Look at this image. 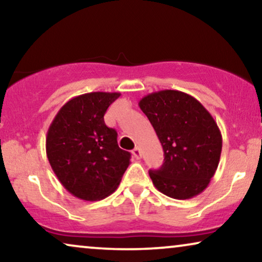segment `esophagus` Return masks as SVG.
<instances>
[{"label": "esophagus", "instance_id": "34e87169", "mask_svg": "<svg viewBox=\"0 0 262 262\" xmlns=\"http://www.w3.org/2000/svg\"><path fill=\"white\" fill-rule=\"evenodd\" d=\"M132 155H134L135 159L139 160L142 157V152H141V149L138 148V146H136V148L132 150Z\"/></svg>", "mask_w": 262, "mask_h": 262}]
</instances>
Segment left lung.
I'll return each instance as SVG.
<instances>
[{
  "mask_svg": "<svg viewBox=\"0 0 262 262\" xmlns=\"http://www.w3.org/2000/svg\"><path fill=\"white\" fill-rule=\"evenodd\" d=\"M139 107L164 152L162 167L149 170L154 186L174 199L200 194L216 173L222 152V135L212 116L193 96L170 89L144 96Z\"/></svg>",
  "mask_w": 262,
  "mask_h": 262,
  "instance_id": "8db88e82",
  "label": "left lung"
}]
</instances>
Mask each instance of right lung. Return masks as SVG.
Returning <instances> with one entry per match:
<instances>
[{
	"mask_svg": "<svg viewBox=\"0 0 262 262\" xmlns=\"http://www.w3.org/2000/svg\"><path fill=\"white\" fill-rule=\"evenodd\" d=\"M120 93L75 96L56 114L46 136V155L63 187L78 199L95 202L116 191L130 164L117 131L103 116Z\"/></svg>",
	"mask_w": 262,
	"mask_h": 262,
	"instance_id": "right-lung-1",
	"label": "right lung"
}]
</instances>
